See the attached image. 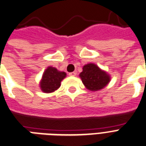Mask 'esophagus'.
I'll use <instances>...</instances> for the list:
<instances>
[{
    "mask_svg": "<svg viewBox=\"0 0 146 146\" xmlns=\"http://www.w3.org/2000/svg\"><path fill=\"white\" fill-rule=\"evenodd\" d=\"M76 74V72H72V73H69V76H75Z\"/></svg>",
    "mask_w": 146,
    "mask_h": 146,
    "instance_id": "esophagus-1",
    "label": "esophagus"
}]
</instances>
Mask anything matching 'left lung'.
I'll return each instance as SVG.
<instances>
[{"instance_id": "1", "label": "left lung", "mask_w": 146, "mask_h": 146, "mask_svg": "<svg viewBox=\"0 0 146 146\" xmlns=\"http://www.w3.org/2000/svg\"><path fill=\"white\" fill-rule=\"evenodd\" d=\"M79 77L87 89L97 92L103 89L110 83L111 77L107 72L103 70L94 63L84 65Z\"/></svg>"}]
</instances>
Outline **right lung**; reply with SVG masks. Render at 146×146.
<instances>
[{
  "label": "right lung",
  "mask_w": 146,
  "mask_h": 146,
  "mask_svg": "<svg viewBox=\"0 0 146 146\" xmlns=\"http://www.w3.org/2000/svg\"><path fill=\"white\" fill-rule=\"evenodd\" d=\"M67 73L59 71L55 67H48L42 74L40 82V88L44 93H52L61 86V82Z\"/></svg>",
  "instance_id": "add662e5"
}]
</instances>
